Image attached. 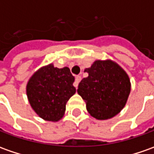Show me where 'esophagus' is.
Returning a JSON list of instances; mask_svg holds the SVG:
<instances>
[{
  "instance_id": "34e87169",
  "label": "esophagus",
  "mask_w": 154,
  "mask_h": 154,
  "mask_svg": "<svg viewBox=\"0 0 154 154\" xmlns=\"http://www.w3.org/2000/svg\"><path fill=\"white\" fill-rule=\"evenodd\" d=\"M81 79H82L81 76H76L75 82H74V86H75L76 88H77V86H78V84H79V82H80V81H81Z\"/></svg>"
}]
</instances>
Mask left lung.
<instances>
[{"label":"left lung","mask_w":154,"mask_h":154,"mask_svg":"<svg viewBox=\"0 0 154 154\" xmlns=\"http://www.w3.org/2000/svg\"><path fill=\"white\" fill-rule=\"evenodd\" d=\"M84 72L88 77L80 82L77 93L86 102L88 112L97 120L116 116L125 107L129 97L128 75L110 60H95Z\"/></svg>","instance_id":"8db88e82"}]
</instances>
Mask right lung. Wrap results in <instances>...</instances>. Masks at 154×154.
<instances>
[{"instance_id":"obj_1","label":"right lung","mask_w":154,"mask_h":154,"mask_svg":"<svg viewBox=\"0 0 154 154\" xmlns=\"http://www.w3.org/2000/svg\"><path fill=\"white\" fill-rule=\"evenodd\" d=\"M74 80L68 67L60 69L49 64L38 69L26 87L28 99L34 112L45 121H60L67 101L76 93Z\"/></svg>"}]
</instances>
